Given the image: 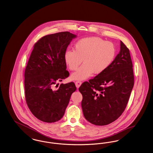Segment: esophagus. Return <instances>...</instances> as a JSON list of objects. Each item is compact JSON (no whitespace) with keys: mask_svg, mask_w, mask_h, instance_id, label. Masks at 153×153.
Here are the masks:
<instances>
[{"mask_svg":"<svg viewBox=\"0 0 153 153\" xmlns=\"http://www.w3.org/2000/svg\"><path fill=\"white\" fill-rule=\"evenodd\" d=\"M81 84H82V82L80 81H77L75 82V85H76V86L77 88L80 87V85H81Z\"/></svg>","mask_w":153,"mask_h":153,"instance_id":"34e87169","label":"esophagus"}]
</instances>
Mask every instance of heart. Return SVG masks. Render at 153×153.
Returning <instances> with one entry per match:
<instances>
[{
    "label": "heart",
    "instance_id": "1",
    "mask_svg": "<svg viewBox=\"0 0 153 153\" xmlns=\"http://www.w3.org/2000/svg\"><path fill=\"white\" fill-rule=\"evenodd\" d=\"M116 55V49L112 42L105 41L99 37L82 38L74 45V51H65L64 58L66 65L71 71L76 70L71 75L73 80H83L92 73L99 74L111 65Z\"/></svg>",
    "mask_w": 153,
    "mask_h": 153
}]
</instances>
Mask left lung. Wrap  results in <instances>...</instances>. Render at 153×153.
<instances>
[{
  "mask_svg": "<svg viewBox=\"0 0 153 153\" xmlns=\"http://www.w3.org/2000/svg\"><path fill=\"white\" fill-rule=\"evenodd\" d=\"M134 84L129 49L120 41V51L109 68L94 79L83 82L79 90L81 107L91 123L105 126L122 114Z\"/></svg>",
  "mask_w": 153,
  "mask_h": 153,
  "instance_id": "8db88e82",
  "label": "left lung"
}]
</instances>
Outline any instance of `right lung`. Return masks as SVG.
<instances>
[{
    "instance_id": "1",
    "label": "right lung",
    "mask_w": 153,
    "mask_h": 153,
    "mask_svg": "<svg viewBox=\"0 0 153 153\" xmlns=\"http://www.w3.org/2000/svg\"><path fill=\"white\" fill-rule=\"evenodd\" d=\"M76 36L68 31L47 35L34 45L25 71L26 102L34 117L53 123L65 114L71 96L76 90L73 82L61 84L67 78L64 54Z\"/></svg>"
}]
</instances>
